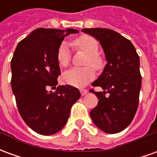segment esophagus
Returning <instances> with one entry per match:
<instances>
[{
  "instance_id": "obj_1",
  "label": "esophagus",
  "mask_w": 157,
  "mask_h": 157,
  "mask_svg": "<svg viewBox=\"0 0 157 157\" xmlns=\"http://www.w3.org/2000/svg\"><path fill=\"white\" fill-rule=\"evenodd\" d=\"M80 92H81V94H82V96H84V95H86V93H87V90H86V89H83V88H81L80 89Z\"/></svg>"
}]
</instances>
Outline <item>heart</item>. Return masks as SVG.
I'll return each instance as SVG.
<instances>
[{
	"mask_svg": "<svg viewBox=\"0 0 157 157\" xmlns=\"http://www.w3.org/2000/svg\"><path fill=\"white\" fill-rule=\"evenodd\" d=\"M72 44L80 50L87 54L86 65H91L93 68L99 70L103 65V59L98 54L99 44L98 40L92 36L83 35L75 39ZM71 58L70 46L66 42H63L59 45L57 51V61L61 67H65L69 65ZM91 66L82 68L72 67L65 71L62 75V80L66 84L75 87L85 86L88 82L95 77V71Z\"/></svg>",
	"mask_w": 157,
	"mask_h": 157,
	"instance_id": "1",
	"label": "heart"
}]
</instances>
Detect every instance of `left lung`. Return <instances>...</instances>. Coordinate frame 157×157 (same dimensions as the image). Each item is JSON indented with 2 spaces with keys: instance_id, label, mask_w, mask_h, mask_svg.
<instances>
[{
  "instance_id": "left-lung-1",
  "label": "left lung",
  "mask_w": 157,
  "mask_h": 157,
  "mask_svg": "<svg viewBox=\"0 0 157 157\" xmlns=\"http://www.w3.org/2000/svg\"><path fill=\"white\" fill-rule=\"evenodd\" d=\"M82 31L99 41L107 60L102 74L92 83L103 91H90L99 100L90 116L101 130L116 134L128 127L137 111L141 87L140 57L131 42L112 29Z\"/></svg>"
}]
</instances>
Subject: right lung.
I'll list each match as a JSON object with an SVG mask.
<instances>
[{"mask_svg":"<svg viewBox=\"0 0 157 157\" xmlns=\"http://www.w3.org/2000/svg\"><path fill=\"white\" fill-rule=\"evenodd\" d=\"M67 29H37L18 43L11 61L12 89L20 115L40 135H51L67 123L72 105L80 98L71 86L55 87L60 75L57 51L65 37L77 33Z\"/></svg>","mask_w":157,"mask_h":157,"instance_id":"add662e5","label":"right lung"}]
</instances>
